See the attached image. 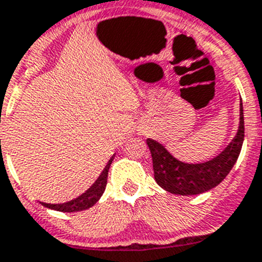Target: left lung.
Instances as JSON below:
<instances>
[{
  "instance_id": "left-lung-1",
  "label": "left lung",
  "mask_w": 262,
  "mask_h": 262,
  "mask_svg": "<svg viewBox=\"0 0 262 262\" xmlns=\"http://www.w3.org/2000/svg\"><path fill=\"white\" fill-rule=\"evenodd\" d=\"M239 126L231 142L217 156L204 163H183L176 159L164 146L147 138L152 156L154 177L161 189L176 195H198L213 189L225 180L238 160L244 139V115L241 101Z\"/></svg>"
}]
</instances>
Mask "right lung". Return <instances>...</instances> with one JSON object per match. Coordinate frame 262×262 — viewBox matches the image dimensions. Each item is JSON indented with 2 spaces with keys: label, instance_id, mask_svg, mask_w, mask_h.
I'll return each mask as SVG.
<instances>
[{
  "label": "right lung",
  "instance_id": "add662e5",
  "mask_svg": "<svg viewBox=\"0 0 262 262\" xmlns=\"http://www.w3.org/2000/svg\"><path fill=\"white\" fill-rule=\"evenodd\" d=\"M114 158H115V154L111 156V159L108 160V163H107V165L104 167V169L102 170L99 177L95 180V182L93 183L92 186H90L86 191L82 192L80 196L75 198V199L70 200V202L58 203V204H51V203H43V202H40V203L43 205V207H46V208L54 209V211H59V212H80L93 207L98 200L101 199L104 190H106L107 176H108V169L110 167H111V163L112 160H114Z\"/></svg>",
  "mask_w": 262,
  "mask_h": 262
}]
</instances>
